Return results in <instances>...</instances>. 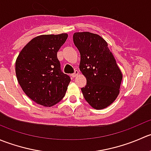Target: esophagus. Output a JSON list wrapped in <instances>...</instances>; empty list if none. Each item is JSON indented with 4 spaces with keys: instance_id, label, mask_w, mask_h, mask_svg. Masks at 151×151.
<instances>
[{
    "instance_id": "1",
    "label": "esophagus",
    "mask_w": 151,
    "mask_h": 151,
    "mask_svg": "<svg viewBox=\"0 0 151 151\" xmlns=\"http://www.w3.org/2000/svg\"><path fill=\"white\" fill-rule=\"evenodd\" d=\"M79 74H80V72H79V71H77V70H76L75 71H74V74H71V76H72V77H76L77 76L79 75Z\"/></svg>"
}]
</instances>
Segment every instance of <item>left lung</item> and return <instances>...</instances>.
<instances>
[{
	"label": "left lung",
	"mask_w": 151,
	"mask_h": 151,
	"mask_svg": "<svg viewBox=\"0 0 151 151\" xmlns=\"http://www.w3.org/2000/svg\"><path fill=\"white\" fill-rule=\"evenodd\" d=\"M73 40L80 53V70L87 80L85 88H81L83 96L94 109H104L119 95L122 72L99 35L77 32Z\"/></svg>",
	"instance_id": "left-lung-1"
}]
</instances>
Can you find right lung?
Returning <instances> with one entry per match:
<instances>
[{"label":"right lung","instance_id":"obj_1","mask_svg":"<svg viewBox=\"0 0 151 151\" xmlns=\"http://www.w3.org/2000/svg\"><path fill=\"white\" fill-rule=\"evenodd\" d=\"M67 38V33L36 36L22 48L17 58L18 83L36 104L50 107L66 94L71 79L60 70L57 52Z\"/></svg>","mask_w":151,"mask_h":151}]
</instances>
